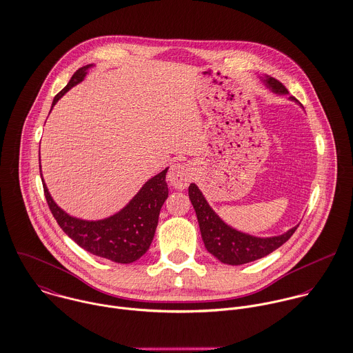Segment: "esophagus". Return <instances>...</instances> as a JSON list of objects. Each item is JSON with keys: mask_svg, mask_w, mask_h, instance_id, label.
<instances>
[{"mask_svg": "<svg viewBox=\"0 0 353 353\" xmlns=\"http://www.w3.org/2000/svg\"><path fill=\"white\" fill-rule=\"evenodd\" d=\"M193 172L189 164L185 163H175L171 165L168 175H167V181L170 182V185L175 189H186L189 182L192 181Z\"/></svg>", "mask_w": 353, "mask_h": 353, "instance_id": "34e87169", "label": "esophagus"}]
</instances>
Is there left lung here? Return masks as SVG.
Masks as SVG:
<instances>
[{
	"mask_svg": "<svg viewBox=\"0 0 353 353\" xmlns=\"http://www.w3.org/2000/svg\"><path fill=\"white\" fill-rule=\"evenodd\" d=\"M260 81L271 93L276 96L289 94L281 82L268 75L260 77ZM289 100L297 103L294 97H289ZM189 199L196 211L200 232L207 250L225 264L241 265L261 259L283 245L299 228L297 225L283 234L272 236L248 234L226 223L214 211L196 183H190L189 186Z\"/></svg>",
	"mask_w": 353,
	"mask_h": 353,
	"instance_id": "obj_1",
	"label": "left lung"
}]
</instances>
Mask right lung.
Here are the masks:
<instances>
[{"mask_svg":"<svg viewBox=\"0 0 353 353\" xmlns=\"http://www.w3.org/2000/svg\"><path fill=\"white\" fill-rule=\"evenodd\" d=\"M93 67L94 64H88L72 75L67 86L54 97L52 110L68 90L85 81L89 70ZM167 171L168 167L148 179L137 194L117 214L99 221H86L71 216L54 203L42 178L39 165L48 205L61 230L85 250L121 264L138 260L146 253L152 243L159 223L160 210L168 197V185L165 182Z\"/></svg>","mask_w":353,"mask_h":353,"instance_id":"add662e5","label":"right lung"}]
</instances>
